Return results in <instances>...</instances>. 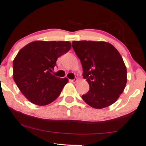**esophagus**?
<instances>
[{
    "label": "esophagus",
    "instance_id": "34e87169",
    "mask_svg": "<svg viewBox=\"0 0 146 146\" xmlns=\"http://www.w3.org/2000/svg\"><path fill=\"white\" fill-rule=\"evenodd\" d=\"M77 80H78L77 78H75L74 79H71V80H69V81H70L71 82H72V83H75L77 81Z\"/></svg>",
    "mask_w": 146,
    "mask_h": 146
}]
</instances>
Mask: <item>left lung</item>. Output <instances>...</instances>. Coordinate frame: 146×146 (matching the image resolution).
I'll return each instance as SVG.
<instances>
[{
  "label": "left lung",
  "instance_id": "8db88e82",
  "mask_svg": "<svg viewBox=\"0 0 146 146\" xmlns=\"http://www.w3.org/2000/svg\"><path fill=\"white\" fill-rule=\"evenodd\" d=\"M72 47L90 87L82 98L97 109L111 105L124 91L127 82L126 67L120 53L104 42L73 41Z\"/></svg>",
  "mask_w": 146,
  "mask_h": 146
}]
</instances>
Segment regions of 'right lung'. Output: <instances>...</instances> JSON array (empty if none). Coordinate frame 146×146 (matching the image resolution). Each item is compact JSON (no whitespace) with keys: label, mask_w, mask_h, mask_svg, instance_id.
Masks as SVG:
<instances>
[{"label":"right lung","mask_w":146,"mask_h":146,"mask_svg":"<svg viewBox=\"0 0 146 146\" xmlns=\"http://www.w3.org/2000/svg\"><path fill=\"white\" fill-rule=\"evenodd\" d=\"M71 47L68 41H35L19 51L13 61V78L29 101L44 106L59 96L68 79L57 77L52 72L57 58Z\"/></svg>","instance_id":"right-lung-1"}]
</instances>
